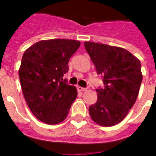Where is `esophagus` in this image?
<instances>
[{
    "label": "esophagus",
    "mask_w": 156,
    "mask_h": 156,
    "mask_svg": "<svg viewBox=\"0 0 156 156\" xmlns=\"http://www.w3.org/2000/svg\"><path fill=\"white\" fill-rule=\"evenodd\" d=\"M78 90H79V91H86L87 89L85 87H78Z\"/></svg>",
    "instance_id": "1"
}]
</instances>
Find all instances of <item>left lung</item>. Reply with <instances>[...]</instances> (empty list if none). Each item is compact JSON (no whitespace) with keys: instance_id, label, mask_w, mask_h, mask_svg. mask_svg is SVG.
<instances>
[{"instance_id":"left-lung-1","label":"left lung","mask_w":156,"mask_h":156,"mask_svg":"<svg viewBox=\"0 0 156 156\" xmlns=\"http://www.w3.org/2000/svg\"><path fill=\"white\" fill-rule=\"evenodd\" d=\"M104 87H98V100L89 113L102 126L118 124L128 114L138 97L143 75L140 61L121 48L93 42L84 43Z\"/></svg>"}]
</instances>
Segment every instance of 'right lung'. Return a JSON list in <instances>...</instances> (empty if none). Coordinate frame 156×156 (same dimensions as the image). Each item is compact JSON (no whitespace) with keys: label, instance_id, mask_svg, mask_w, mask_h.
Here are the masks:
<instances>
[{"label":"right lung","instance_id":"obj_1","mask_svg":"<svg viewBox=\"0 0 156 156\" xmlns=\"http://www.w3.org/2000/svg\"><path fill=\"white\" fill-rule=\"evenodd\" d=\"M80 44L64 39L41 40L23 54L18 72L23 95L32 113L44 123L63 121L77 97L75 87L63 76Z\"/></svg>","mask_w":156,"mask_h":156}]
</instances>
